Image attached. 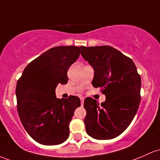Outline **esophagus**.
Instances as JSON below:
<instances>
[{"label":"esophagus","mask_w":160,"mask_h":160,"mask_svg":"<svg viewBox=\"0 0 160 160\" xmlns=\"http://www.w3.org/2000/svg\"><path fill=\"white\" fill-rule=\"evenodd\" d=\"M80 100H81V104H82V105H83V103H84V100H85V98H80Z\"/></svg>","instance_id":"obj_1"}]
</instances>
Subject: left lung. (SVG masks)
<instances>
[{
    "instance_id": "8db88e82",
    "label": "left lung",
    "mask_w": 160,
    "mask_h": 160,
    "mask_svg": "<svg viewBox=\"0 0 160 160\" xmlns=\"http://www.w3.org/2000/svg\"><path fill=\"white\" fill-rule=\"evenodd\" d=\"M82 57L94 69L92 85L106 96L100 105L84 101L86 132L98 140L116 138L129 126L141 102V80L132 59L109 46H82Z\"/></svg>"
}]
</instances>
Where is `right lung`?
<instances>
[{
	"label": "right lung",
	"instance_id": "obj_1",
	"mask_svg": "<svg viewBox=\"0 0 160 160\" xmlns=\"http://www.w3.org/2000/svg\"><path fill=\"white\" fill-rule=\"evenodd\" d=\"M81 48L59 46L51 48L25 68L16 88L17 110L27 133L43 145L63 143L69 135V122L80 99L57 98L59 84L68 82L67 71L80 55Z\"/></svg>",
	"mask_w": 160,
	"mask_h": 160
}]
</instances>
